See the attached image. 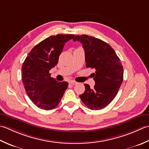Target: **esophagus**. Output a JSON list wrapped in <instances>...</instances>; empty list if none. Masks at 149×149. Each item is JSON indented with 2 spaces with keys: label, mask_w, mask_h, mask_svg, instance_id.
Listing matches in <instances>:
<instances>
[{
  "label": "esophagus",
  "mask_w": 149,
  "mask_h": 149,
  "mask_svg": "<svg viewBox=\"0 0 149 149\" xmlns=\"http://www.w3.org/2000/svg\"><path fill=\"white\" fill-rule=\"evenodd\" d=\"M70 84H71V85H76V84H77V81H73V80H72V81H70Z\"/></svg>",
  "instance_id": "esophagus-1"
}]
</instances>
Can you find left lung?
<instances>
[{
	"mask_svg": "<svg viewBox=\"0 0 149 149\" xmlns=\"http://www.w3.org/2000/svg\"><path fill=\"white\" fill-rule=\"evenodd\" d=\"M73 41L80 42L85 51L87 68L95 69L94 88L84 84L86 89L80 98L91 110L105 108L116 96L123 80V68L119 57L109 44L86 35H77Z\"/></svg>",
	"mask_w": 149,
	"mask_h": 149,
	"instance_id": "8db88e82",
	"label": "left lung"
}]
</instances>
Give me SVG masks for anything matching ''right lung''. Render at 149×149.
<instances>
[{
  "label": "right lung",
  "instance_id": "right-lung-1",
  "mask_svg": "<svg viewBox=\"0 0 149 149\" xmlns=\"http://www.w3.org/2000/svg\"><path fill=\"white\" fill-rule=\"evenodd\" d=\"M74 36H51L36 45L24 60L22 67L24 88L38 108L46 111L55 108L68 88L67 81L58 82L51 77L49 71L57 64L65 44Z\"/></svg>",
  "mask_w": 149,
  "mask_h": 149
}]
</instances>
